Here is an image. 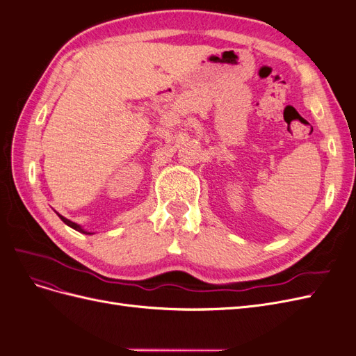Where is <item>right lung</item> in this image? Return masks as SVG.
Listing matches in <instances>:
<instances>
[{
	"mask_svg": "<svg viewBox=\"0 0 356 356\" xmlns=\"http://www.w3.org/2000/svg\"><path fill=\"white\" fill-rule=\"evenodd\" d=\"M58 213V212H56ZM58 217L63 221V222H65L67 225H70V227L71 229H74V230H77V232H80V233H83V234H93L92 232H88V230H84L83 227H81V225L80 224H77V222H72V221H70L68 218H65V217H62V215L60 213H58Z\"/></svg>",
	"mask_w": 356,
	"mask_h": 356,
	"instance_id": "obj_1",
	"label": "right lung"
}]
</instances>
